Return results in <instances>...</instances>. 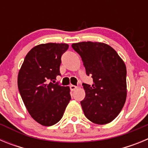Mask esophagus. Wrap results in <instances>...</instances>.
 <instances>
[{
	"instance_id": "34e87169",
	"label": "esophagus",
	"mask_w": 148,
	"mask_h": 148,
	"mask_svg": "<svg viewBox=\"0 0 148 148\" xmlns=\"http://www.w3.org/2000/svg\"><path fill=\"white\" fill-rule=\"evenodd\" d=\"M70 90H71V91H74V90H76L77 87L75 85H70Z\"/></svg>"
}]
</instances>
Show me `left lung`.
<instances>
[{"label": "left lung", "instance_id": "left-lung-1", "mask_svg": "<svg viewBox=\"0 0 148 148\" xmlns=\"http://www.w3.org/2000/svg\"><path fill=\"white\" fill-rule=\"evenodd\" d=\"M80 55L92 86L83 83L85 98L81 101L84 113L90 121L105 125L117 117L127 97V70L125 62L110 46L100 42L72 44Z\"/></svg>", "mask_w": 148, "mask_h": 148}]
</instances>
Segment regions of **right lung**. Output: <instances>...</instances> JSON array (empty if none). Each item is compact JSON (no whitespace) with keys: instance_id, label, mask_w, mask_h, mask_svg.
Returning a JSON list of instances; mask_svg holds the SVG:
<instances>
[{"instance_id":"1","label":"right lung","mask_w":148,"mask_h":148,"mask_svg":"<svg viewBox=\"0 0 148 148\" xmlns=\"http://www.w3.org/2000/svg\"><path fill=\"white\" fill-rule=\"evenodd\" d=\"M66 44H39L26 56L18 76V87L30 116L44 126L61 120L71 96L70 87L53 84L60 75L61 56Z\"/></svg>"}]
</instances>
